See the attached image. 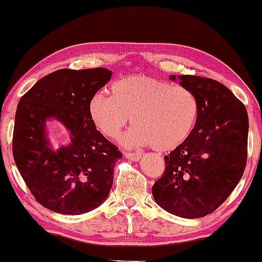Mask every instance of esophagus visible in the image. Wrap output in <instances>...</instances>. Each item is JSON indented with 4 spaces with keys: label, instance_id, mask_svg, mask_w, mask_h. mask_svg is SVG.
<instances>
[{
    "label": "esophagus",
    "instance_id": "1",
    "mask_svg": "<svg viewBox=\"0 0 262 262\" xmlns=\"http://www.w3.org/2000/svg\"><path fill=\"white\" fill-rule=\"evenodd\" d=\"M124 156L126 157V159L131 160V161H138L142 157V154H139V152H137V154H135V152H125Z\"/></svg>",
    "mask_w": 262,
    "mask_h": 262
}]
</instances>
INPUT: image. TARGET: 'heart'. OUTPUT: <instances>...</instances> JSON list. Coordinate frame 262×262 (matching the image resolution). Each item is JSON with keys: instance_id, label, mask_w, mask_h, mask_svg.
I'll list each match as a JSON object with an SVG mask.
<instances>
[{"instance_id": "b5f03b06", "label": "heart", "mask_w": 262, "mask_h": 262, "mask_svg": "<svg viewBox=\"0 0 262 262\" xmlns=\"http://www.w3.org/2000/svg\"><path fill=\"white\" fill-rule=\"evenodd\" d=\"M111 92L92 95L89 118L100 134L117 139L131 117L135 125L121 138L126 146L174 149L188 137L198 118V99L184 85L134 75L113 82Z\"/></svg>"}]
</instances>
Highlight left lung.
Returning a JSON list of instances; mask_svg holds the SVG:
<instances>
[{"label":"left lung","instance_id":"obj_1","mask_svg":"<svg viewBox=\"0 0 262 262\" xmlns=\"http://www.w3.org/2000/svg\"><path fill=\"white\" fill-rule=\"evenodd\" d=\"M194 93L199 113L188 137L168 156L154 184L155 202L182 218H200L223 204L241 180L247 163L248 113L230 89L212 78L170 75Z\"/></svg>","mask_w":262,"mask_h":262}]
</instances>
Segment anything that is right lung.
Masks as SVG:
<instances>
[{
  "label": "right lung",
  "mask_w": 262,
  "mask_h": 262,
  "mask_svg": "<svg viewBox=\"0 0 262 262\" xmlns=\"http://www.w3.org/2000/svg\"><path fill=\"white\" fill-rule=\"evenodd\" d=\"M112 77L105 68L60 69L39 80L20 99L13 156L35 200L62 214H82L101 205L113 185L121 152L96 130L88 101ZM62 123L70 136L52 148L46 125Z\"/></svg>",
  "instance_id": "obj_1"
}]
</instances>
